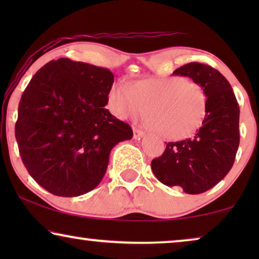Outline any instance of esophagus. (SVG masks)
I'll use <instances>...</instances> for the list:
<instances>
[{"instance_id":"obj_1","label":"esophagus","mask_w":259,"mask_h":259,"mask_svg":"<svg viewBox=\"0 0 259 259\" xmlns=\"http://www.w3.org/2000/svg\"><path fill=\"white\" fill-rule=\"evenodd\" d=\"M145 133L144 131H141V130H139V128H133V137H134V139H140V138H143V137H145Z\"/></svg>"}]
</instances>
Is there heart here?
Returning <instances> with one entry per match:
<instances>
[{"instance_id":"obj_1","label":"heart","mask_w":259,"mask_h":259,"mask_svg":"<svg viewBox=\"0 0 259 259\" xmlns=\"http://www.w3.org/2000/svg\"><path fill=\"white\" fill-rule=\"evenodd\" d=\"M108 108L120 119L138 118L147 108V123L167 139H184L201 125L206 114L204 88L184 77H154L131 87L118 82L108 93Z\"/></svg>"}]
</instances>
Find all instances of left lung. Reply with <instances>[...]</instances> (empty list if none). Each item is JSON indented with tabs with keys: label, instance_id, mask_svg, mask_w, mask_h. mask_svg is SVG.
I'll list each match as a JSON object with an SVG mask.
<instances>
[{
	"label": "left lung",
	"instance_id": "1",
	"mask_svg": "<svg viewBox=\"0 0 259 259\" xmlns=\"http://www.w3.org/2000/svg\"><path fill=\"white\" fill-rule=\"evenodd\" d=\"M173 74L189 76L204 88L206 114L192 138L168 143L161 157L152 160L151 167L164 185L199 194L217 185L235 162L239 146V106L229 81L210 66L191 62Z\"/></svg>",
	"mask_w": 259,
	"mask_h": 259
}]
</instances>
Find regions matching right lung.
<instances>
[{"instance_id": "1", "label": "right lung", "mask_w": 259, "mask_h": 259, "mask_svg": "<svg viewBox=\"0 0 259 259\" xmlns=\"http://www.w3.org/2000/svg\"><path fill=\"white\" fill-rule=\"evenodd\" d=\"M111 70L59 59L31 77L19 104L15 138L21 159L38 185L59 197L95 189L109 153L133 131L105 106Z\"/></svg>"}]
</instances>
